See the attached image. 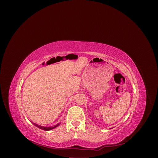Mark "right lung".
Returning a JSON list of instances; mask_svg holds the SVG:
<instances>
[{
	"instance_id": "add662e5",
	"label": "right lung",
	"mask_w": 158,
	"mask_h": 158,
	"mask_svg": "<svg viewBox=\"0 0 158 158\" xmlns=\"http://www.w3.org/2000/svg\"><path fill=\"white\" fill-rule=\"evenodd\" d=\"M33 125H34L35 127H38V128H40L42 129V130H44V131H49V130H51V129H53L54 128L56 127L57 126L59 125V124H58V125H55V126L53 127H41V126L38 125H37V124H35V123H33Z\"/></svg>"
}]
</instances>
